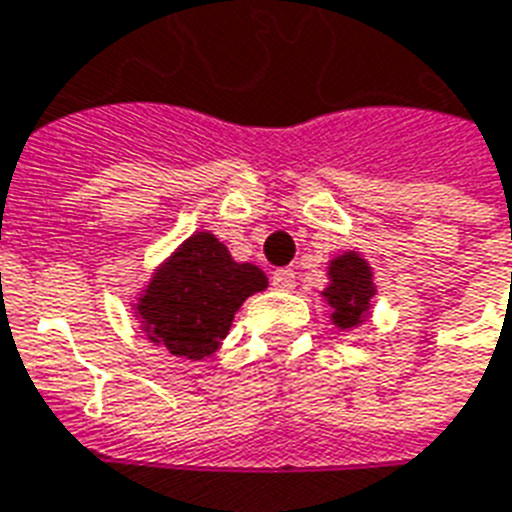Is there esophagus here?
I'll list each match as a JSON object with an SVG mask.
<instances>
[{
    "label": "esophagus",
    "instance_id": "obj_1",
    "mask_svg": "<svg viewBox=\"0 0 512 512\" xmlns=\"http://www.w3.org/2000/svg\"><path fill=\"white\" fill-rule=\"evenodd\" d=\"M272 285H275L277 291H291L293 285H296V275H293V269H275V275H272Z\"/></svg>",
    "mask_w": 512,
    "mask_h": 512
}]
</instances>
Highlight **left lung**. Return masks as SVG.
<instances>
[{"label":"left lung","mask_w":512,"mask_h":512,"mask_svg":"<svg viewBox=\"0 0 512 512\" xmlns=\"http://www.w3.org/2000/svg\"><path fill=\"white\" fill-rule=\"evenodd\" d=\"M328 285L320 291L339 331H352L371 318L376 299L374 269L358 251H344L328 261Z\"/></svg>","instance_id":"obj_1"}]
</instances>
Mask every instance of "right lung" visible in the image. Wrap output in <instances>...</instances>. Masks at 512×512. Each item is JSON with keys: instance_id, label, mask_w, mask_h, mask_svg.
Masks as SVG:
<instances>
[{"instance_id": "add662e5", "label": "right lung", "mask_w": 512, "mask_h": 512, "mask_svg": "<svg viewBox=\"0 0 512 512\" xmlns=\"http://www.w3.org/2000/svg\"><path fill=\"white\" fill-rule=\"evenodd\" d=\"M267 285L256 264L235 261L219 237L202 229L154 269L130 310L154 347L202 360L227 339L243 301Z\"/></svg>"}]
</instances>
